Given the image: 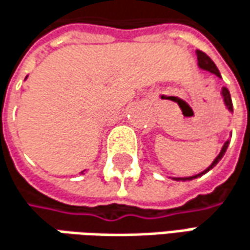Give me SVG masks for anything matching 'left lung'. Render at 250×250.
Instances as JSON below:
<instances>
[{
    "mask_svg": "<svg viewBox=\"0 0 250 250\" xmlns=\"http://www.w3.org/2000/svg\"><path fill=\"white\" fill-rule=\"evenodd\" d=\"M196 56H197V64H199V67L200 69H203L206 72H210V73H213V75H216L217 78H220V72H219V69L216 67V64L213 63V60L203 53V51H200V50H196ZM220 95H222V98H223V104H225V106H226V109L229 110V112H233V105H232V98H230V93H229V90L226 89V87H222V90H220ZM229 142L230 141L228 140L225 144H223V146H222V149H220V152H219V155L214 158V161L204 170V171L199 172V174H196V175H191V177H177V178H174V180H193V178H197V177H200V175H203L207 171H210L220 160H222V157L225 155V152H226V149H228V146H229Z\"/></svg>",
    "mask_w": 250,
    "mask_h": 250,
    "instance_id": "left-lung-1",
    "label": "left lung"
}]
</instances>
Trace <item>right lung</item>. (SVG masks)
I'll return each mask as SVG.
<instances>
[{"label":"right lung","mask_w":250,"mask_h":250,"mask_svg":"<svg viewBox=\"0 0 250 250\" xmlns=\"http://www.w3.org/2000/svg\"><path fill=\"white\" fill-rule=\"evenodd\" d=\"M25 79H27V78H25ZM82 172H83V171H82Z\"/></svg>","instance_id":"add662e5"}]
</instances>
